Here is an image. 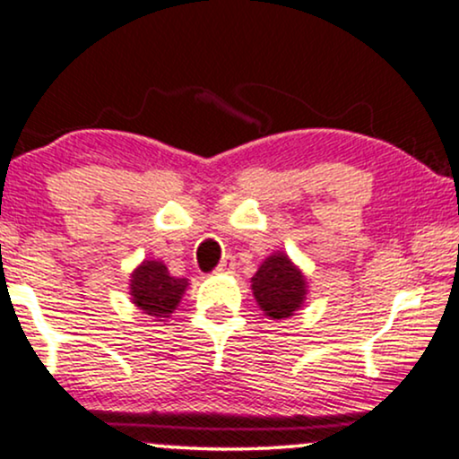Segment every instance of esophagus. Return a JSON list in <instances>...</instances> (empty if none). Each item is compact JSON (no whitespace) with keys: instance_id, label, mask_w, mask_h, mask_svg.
<instances>
[{"instance_id":"34e87169","label":"esophagus","mask_w":459,"mask_h":459,"mask_svg":"<svg viewBox=\"0 0 459 459\" xmlns=\"http://www.w3.org/2000/svg\"><path fill=\"white\" fill-rule=\"evenodd\" d=\"M235 270V256L226 255L224 259H221V264L218 265V272H233Z\"/></svg>"}]
</instances>
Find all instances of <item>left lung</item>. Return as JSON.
Segmentation results:
<instances>
[{"mask_svg": "<svg viewBox=\"0 0 459 459\" xmlns=\"http://www.w3.org/2000/svg\"><path fill=\"white\" fill-rule=\"evenodd\" d=\"M253 294L256 305L272 320L294 316L305 305L307 279L299 265L285 253H272L253 276Z\"/></svg>", "mask_w": 459, "mask_h": 459, "instance_id": "8db88e82", "label": "left lung"}]
</instances>
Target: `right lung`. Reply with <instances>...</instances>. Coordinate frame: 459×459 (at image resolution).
Here are the masks:
<instances>
[{"instance_id":"1","label":"right lung","mask_w":459,"mask_h":459,"mask_svg":"<svg viewBox=\"0 0 459 459\" xmlns=\"http://www.w3.org/2000/svg\"><path fill=\"white\" fill-rule=\"evenodd\" d=\"M187 279H176L165 268L163 261L148 259L130 274V299L152 318H169L187 290Z\"/></svg>"}]
</instances>
